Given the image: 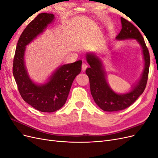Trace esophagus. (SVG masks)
<instances>
[{
    "label": "esophagus",
    "instance_id": "obj_1",
    "mask_svg": "<svg viewBox=\"0 0 158 158\" xmlns=\"http://www.w3.org/2000/svg\"><path fill=\"white\" fill-rule=\"evenodd\" d=\"M87 67H88V64L85 63H84L82 64V70H85V69H86Z\"/></svg>",
    "mask_w": 158,
    "mask_h": 158
}]
</instances>
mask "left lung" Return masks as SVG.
<instances>
[{"mask_svg":"<svg viewBox=\"0 0 158 158\" xmlns=\"http://www.w3.org/2000/svg\"><path fill=\"white\" fill-rule=\"evenodd\" d=\"M122 29L116 37L118 40L135 39L142 47L144 69L138 82L127 94H118L113 91L107 82L106 74L101 60L94 53L86 54L90 67L85 70L89 80L91 94L94 102L105 111H117L131 106L144 92L149 73L150 58L144 38L137 28L126 19L121 18Z\"/></svg>","mask_w":158,"mask_h":158,"instance_id":"obj_1","label":"left lung"}]
</instances>
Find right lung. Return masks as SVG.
Returning a JSON list of instances; mask_svg holds the SVG:
<instances>
[{"mask_svg": "<svg viewBox=\"0 0 158 158\" xmlns=\"http://www.w3.org/2000/svg\"><path fill=\"white\" fill-rule=\"evenodd\" d=\"M53 14L41 13L27 26L19 38L13 61V75L22 99L41 112L51 113L66 103L72 84L82 69V60L60 66L44 84L37 85L30 78L24 64L26 46L44 31L53 21Z\"/></svg>", "mask_w": 158, "mask_h": 158, "instance_id": "right-lung-1", "label": "right lung"}]
</instances>
